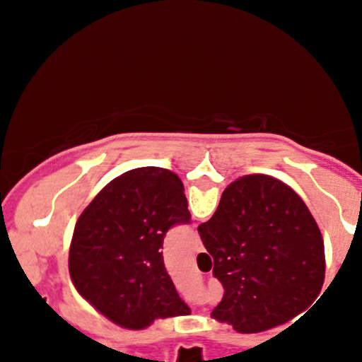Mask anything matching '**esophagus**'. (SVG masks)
Listing matches in <instances>:
<instances>
[{
  "instance_id": "34e87169",
  "label": "esophagus",
  "mask_w": 362,
  "mask_h": 362,
  "mask_svg": "<svg viewBox=\"0 0 362 362\" xmlns=\"http://www.w3.org/2000/svg\"><path fill=\"white\" fill-rule=\"evenodd\" d=\"M194 250L195 252H202L204 250V247H202V242H201V238H199L197 235H195V242H194Z\"/></svg>"
}]
</instances>
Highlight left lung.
Returning a JSON list of instances; mask_svg holds the SVG:
<instances>
[{
    "mask_svg": "<svg viewBox=\"0 0 362 362\" xmlns=\"http://www.w3.org/2000/svg\"><path fill=\"white\" fill-rule=\"evenodd\" d=\"M190 223L184 185L158 167L109 182L78 218L69 276L80 296L115 325L143 330L158 318L190 315L163 264V238Z\"/></svg>",
    "mask_w": 362,
    "mask_h": 362,
    "instance_id": "left-lung-1",
    "label": "left lung"
}]
</instances>
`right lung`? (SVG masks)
I'll use <instances>...</instances> for the list:
<instances>
[{"label": "right lung", "mask_w": 362, "mask_h": 362, "mask_svg": "<svg viewBox=\"0 0 362 362\" xmlns=\"http://www.w3.org/2000/svg\"><path fill=\"white\" fill-rule=\"evenodd\" d=\"M197 231L224 288L211 317L238 334L284 325L318 298L325 279L322 233L284 182L269 175L238 178Z\"/></svg>", "instance_id": "add662e5"}]
</instances>
